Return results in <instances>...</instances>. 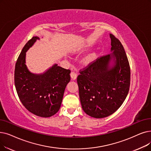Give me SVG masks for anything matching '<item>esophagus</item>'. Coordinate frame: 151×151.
Instances as JSON below:
<instances>
[{
    "label": "esophagus",
    "instance_id": "34e87169",
    "mask_svg": "<svg viewBox=\"0 0 151 151\" xmlns=\"http://www.w3.org/2000/svg\"><path fill=\"white\" fill-rule=\"evenodd\" d=\"M70 76L73 80H76L77 78V74H76V73H75V71H71L70 73Z\"/></svg>",
    "mask_w": 151,
    "mask_h": 151
}]
</instances>
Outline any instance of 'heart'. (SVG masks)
<instances>
[{"label": "heart", "mask_w": 151, "mask_h": 151, "mask_svg": "<svg viewBox=\"0 0 151 151\" xmlns=\"http://www.w3.org/2000/svg\"><path fill=\"white\" fill-rule=\"evenodd\" d=\"M94 58H95V54H91L87 55L86 57L84 58V62L86 64H89L93 62L94 60Z\"/></svg>", "instance_id": "b5f03b06"}]
</instances>
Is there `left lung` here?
<instances>
[{
    "instance_id": "left-lung-1",
    "label": "left lung",
    "mask_w": 151,
    "mask_h": 151,
    "mask_svg": "<svg viewBox=\"0 0 151 151\" xmlns=\"http://www.w3.org/2000/svg\"><path fill=\"white\" fill-rule=\"evenodd\" d=\"M110 37L112 53L98 57L80 70L77 77L82 108L96 119L108 116L119 109L130 86V67L125 51L114 35L110 34ZM112 58L114 65L110 68Z\"/></svg>"
}]
</instances>
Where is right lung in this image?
Listing matches in <instances>:
<instances>
[{
    "mask_svg": "<svg viewBox=\"0 0 151 151\" xmlns=\"http://www.w3.org/2000/svg\"><path fill=\"white\" fill-rule=\"evenodd\" d=\"M39 39L32 37L23 48L15 64L14 80L24 107L32 114L46 118L59 110L71 71L55 64L43 74L31 73L25 64L26 52Z\"/></svg>",
    "mask_w": 151,
    "mask_h": 151,
    "instance_id": "right-lung-1",
    "label": "right lung"
}]
</instances>
